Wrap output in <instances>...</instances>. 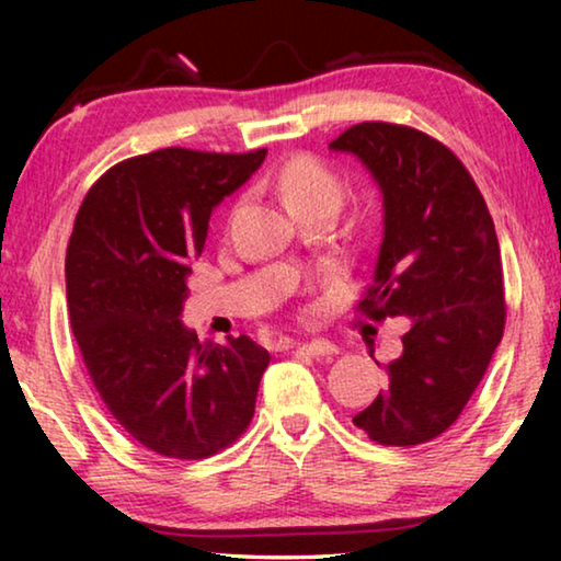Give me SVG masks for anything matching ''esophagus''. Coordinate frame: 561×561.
I'll use <instances>...</instances> for the list:
<instances>
[{
  "label": "esophagus",
  "mask_w": 561,
  "mask_h": 561,
  "mask_svg": "<svg viewBox=\"0 0 561 561\" xmlns=\"http://www.w3.org/2000/svg\"><path fill=\"white\" fill-rule=\"evenodd\" d=\"M297 351H301V354H307L311 358H319V356L339 354V346L331 344L327 339H311V341H304V344H297Z\"/></svg>",
  "instance_id": "esophagus-1"
}]
</instances>
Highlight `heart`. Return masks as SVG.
<instances>
[{"label": "heart", "mask_w": 561, "mask_h": 561, "mask_svg": "<svg viewBox=\"0 0 561 561\" xmlns=\"http://www.w3.org/2000/svg\"><path fill=\"white\" fill-rule=\"evenodd\" d=\"M277 187L289 213L319 205L339 210L346 195V180L314 156H294L287 160L277 173Z\"/></svg>", "instance_id": "heart-1"}]
</instances>
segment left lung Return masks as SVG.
I'll return each mask as SVG.
<instances>
[{
	"label": "left lung",
	"mask_w": 561,
	"mask_h": 561,
	"mask_svg": "<svg viewBox=\"0 0 561 561\" xmlns=\"http://www.w3.org/2000/svg\"><path fill=\"white\" fill-rule=\"evenodd\" d=\"M360 160L383 197L371 319L408 317L388 388L354 415L381 445H417L458 421L505 329L495 225L468 170L425 133L368 121L329 144Z\"/></svg>",
	"instance_id": "left-lung-1"
}]
</instances>
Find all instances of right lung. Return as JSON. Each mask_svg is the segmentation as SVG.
Wrapping results in <instances>:
<instances>
[{
    "mask_svg": "<svg viewBox=\"0 0 561 561\" xmlns=\"http://www.w3.org/2000/svg\"><path fill=\"white\" fill-rule=\"evenodd\" d=\"M264 158L163 148L123 160L76 215L66 297L83 364L130 438L165 458L215 455L254 415L267 348L201 341L180 317L213 210Z\"/></svg>",
    "mask_w": 561,
    "mask_h": 561,
    "instance_id": "right-lung-1",
    "label": "right lung"
}]
</instances>
